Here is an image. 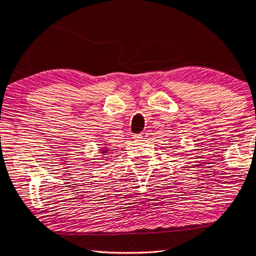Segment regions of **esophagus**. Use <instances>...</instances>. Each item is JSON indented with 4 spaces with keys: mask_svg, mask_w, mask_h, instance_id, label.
<instances>
[{
    "mask_svg": "<svg viewBox=\"0 0 256 256\" xmlns=\"http://www.w3.org/2000/svg\"><path fill=\"white\" fill-rule=\"evenodd\" d=\"M146 136H148V134H146V132H142V134H136L134 138H136V139H145Z\"/></svg>",
    "mask_w": 256,
    "mask_h": 256,
    "instance_id": "1",
    "label": "esophagus"
}]
</instances>
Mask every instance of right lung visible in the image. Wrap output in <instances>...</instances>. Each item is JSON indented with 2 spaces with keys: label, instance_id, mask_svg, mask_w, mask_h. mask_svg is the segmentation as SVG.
Returning <instances> with one entry per match:
<instances>
[{
  "label": "right lung",
  "instance_id": "obj_1",
  "mask_svg": "<svg viewBox=\"0 0 256 256\" xmlns=\"http://www.w3.org/2000/svg\"><path fill=\"white\" fill-rule=\"evenodd\" d=\"M100 153H102V154H103V156H105V154H106V153H110V148H106V145H105V146H103V148H102ZM103 158H104V156H103Z\"/></svg>",
  "mask_w": 256,
  "mask_h": 256
}]
</instances>
